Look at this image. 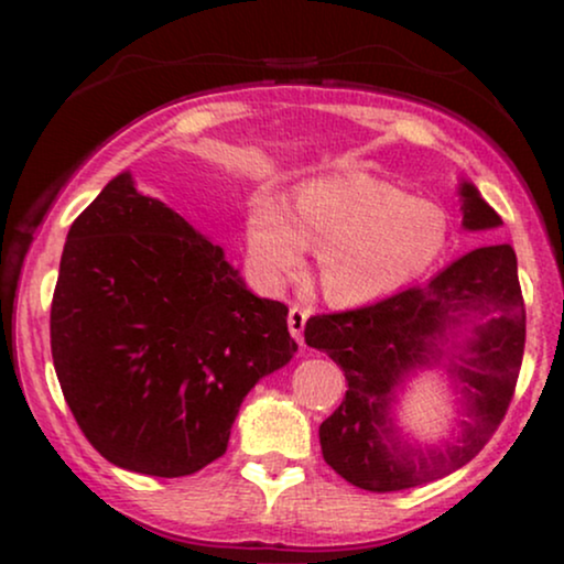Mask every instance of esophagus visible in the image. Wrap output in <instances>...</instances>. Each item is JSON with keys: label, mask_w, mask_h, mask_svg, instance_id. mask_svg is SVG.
I'll return each mask as SVG.
<instances>
[{"label": "esophagus", "mask_w": 564, "mask_h": 564, "mask_svg": "<svg viewBox=\"0 0 564 564\" xmlns=\"http://www.w3.org/2000/svg\"><path fill=\"white\" fill-rule=\"evenodd\" d=\"M307 315H311V311H307V307H303V305H292L290 307L288 326H290V334L295 336V341H303V330H305Z\"/></svg>", "instance_id": "34e87169"}]
</instances>
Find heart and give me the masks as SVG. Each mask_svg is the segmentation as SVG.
Instances as JSON below:
<instances>
[{
	"label": "heart",
	"instance_id": "b5f03b06",
	"mask_svg": "<svg viewBox=\"0 0 564 564\" xmlns=\"http://www.w3.org/2000/svg\"><path fill=\"white\" fill-rule=\"evenodd\" d=\"M246 241L269 280L297 272L318 251L321 290L336 305H361L413 282L449 241L444 207L367 174L300 189L292 215L272 195L251 203Z\"/></svg>",
	"mask_w": 564,
	"mask_h": 564
}]
</instances>
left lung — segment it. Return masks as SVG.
Masks as SVG:
<instances>
[{
    "mask_svg": "<svg viewBox=\"0 0 564 564\" xmlns=\"http://www.w3.org/2000/svg\"><path fill=\"white\" fill-rule=\"evenodd\" d=\"M462 197L469 230L500 226L473 184H462ZM469 317L476 318L470 336L459 343ZM305 344L326 351L349 384L341 405L321 423L326 465L369 492L434 482L477 457L511 405L527 344L516 253L508 243L482 246L429 284L354 311L311 315ZM444 358L466 392L468 421L457 443L423 453L399 442L389 403L411 368Z\"/></svg>",
    "mask_w": 564,
    "mask_h": 564,
    "instance_id": "1",
    "label": "left lung"
}]
</instances>
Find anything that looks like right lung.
Wrapping results in <instances>:
<instances>
[{
    "mask_svg": "<svg viewBox=\"0 0 564 564\" xmlns=\"http://www.w3.org/2000/svg\"><path fill=\"white\" fill-rule=\"evenodd\" d=\"M297 351L288 305L246 290L220 246L120 174L72 223L51 354L87 442L130 473L184 477L223 457L259 377Z\"/></svg>",
    "mask_w": 564,
    "mask_h": 564,
    "instance_id": "obj_1",
    "label": "right lung"
}]
</instances>
